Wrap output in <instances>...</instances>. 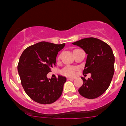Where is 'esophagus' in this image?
<instances>
[{
  "label": "esophagus",
  "mask_w": 126,
  "mask_h": 126,
  "mask_svg": "<svg viewBox=\"0 0 126 126\" xmlns=\"http://www.w3.org/2000/svg\"><path fill=\"white\" fill-rule=\"evenodd\" d=\"M75 79L74 78H71V77L67 78V79H68V80H72V79Z\"/></svg>",
  "instance_id": "esophagus-1"
}]
</instances>
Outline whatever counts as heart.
<instances>
[{"instance_id": "heart-1", "label": "heart", "mask_w": 126, "mask_h": 126, "mask_svg": "<svg viewBox=\"0 0 126 126\" xmlns=\"http://www.w3.org/2000/svg\"><path fill=\"white\" fill-rule=\"evenodd\" d=\"M76 68L71 66H66L61 70V73L66 76H73L76 73Z\"/></svg>"}]
</instances>
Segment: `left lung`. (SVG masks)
Masks as SVG:
<instances>
[{
	"label": "left lung",
	"mask_w": 126,
	"mask_h": 126,
	"mask_svg": "<svg viewBox=\"0 0 126 126\" xmlns=\"http://www.w3.org/2000/svg\"><path fill=\"white\" fill-rule=\"evenodd\" d=\"M83 48L88 55L83 75L91 73V77L81 78L83 84L79 93L87 99H95L109 88L114 73V56L109 45L98 38L90 37L73 43Z\"/></svg>",
	"instance_id": "obj_1"
}]
</instances>
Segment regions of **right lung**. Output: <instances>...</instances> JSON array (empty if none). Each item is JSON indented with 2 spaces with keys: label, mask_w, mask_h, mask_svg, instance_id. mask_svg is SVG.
<instances>
[{
  "label": "right lung",
  "mask_w": 126,
  "mask_h": 126,
  "mask_svg": "<svg viewBox=\"0 0 126 126\" xmlns=\"http://www.w3.org/2000/svg\"><path fill=\"white\" fill-rule=\"evenodd\" d=\"M64 45L41 42L27 47L21 55L17 66L21 84L34 101L51 104L62 95L66 78L59 75L48 79L47 75L55 66L58 53Z\"/></svg>",
  "instance_id": "obj_1"
}]
</instances>
